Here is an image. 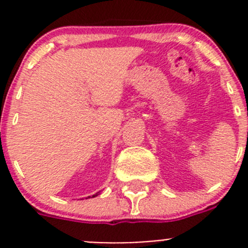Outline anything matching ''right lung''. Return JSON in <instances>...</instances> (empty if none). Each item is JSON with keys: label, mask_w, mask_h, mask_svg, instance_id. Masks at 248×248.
<instances>
[{"label": "right lung", "mask_w": 248, "mask_h": 248, "mask_svg": "<svg viewBox=\"0 0 248 248\" xmlns=\"http://www.w3.org/2000/svg\"><path fill=\"white\" fill-rule=\"evenodd\" d=\"M96 196H97V194H96ZM96 196H93V197H96Z\"/></svg>", "instance_id": "1"}]
</instances>
